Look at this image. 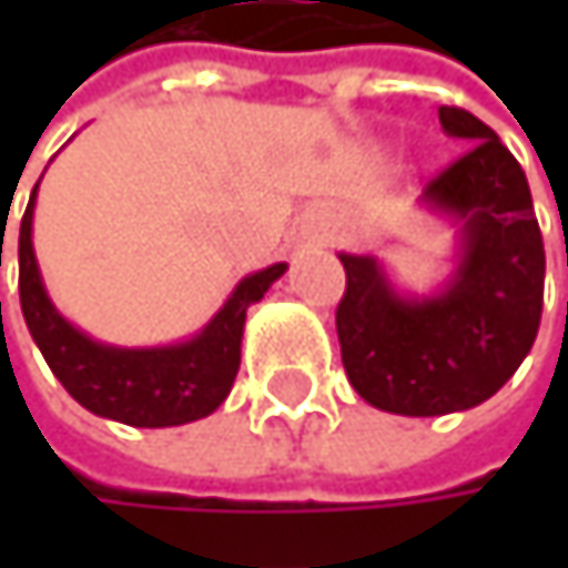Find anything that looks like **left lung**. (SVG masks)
<instances>
[{
	"label": "left lung",
	"mask_w": 568,
	"mask_h": 568,
	"mask_svg": "<svg viewBox=\"0 0 568 568\" xmlns=\"http://www.w3.org/2000/svg\"><path fill=\"white\" fill-rule=\"evenodd\" d=\"M440 128L467 148L420 203L457 226L454 270L430 295L400 292L378 256L338 253L345 295L335 312L342 365L372 407L440 417L494 397L529 355L546 253L526 173L470 111L440 108Z\"/></svg>",
	"instance_id": "1"
}]
</instances>
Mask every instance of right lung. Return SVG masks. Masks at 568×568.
<instances>
[{
	"label": "right lung",
	"instance_id": "obj_1",
	"mask_svg": "<svg viewBox=\"0 0 568 568\" xmlns=\"http://www.w3.org/2000/svg\"><path fill=\"white\" fill-rule=\"evenodd\" d=\"M36 193L39 183L19 230V298L26 325L64 392L91 414L131 427H176L213 414L240 372L246 308L260 302L288 266L273 263L240 280L220 312L186 342L158 348L108 345L71 325L45 292L32 246Z\"/></svg>",
	"mask_w": 568,
	"mask_h": 568
}]
</instances>
